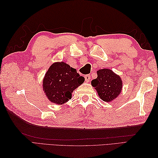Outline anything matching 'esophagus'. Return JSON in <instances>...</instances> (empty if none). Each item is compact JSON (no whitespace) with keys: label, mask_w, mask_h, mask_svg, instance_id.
<instances>
[{"label":"esophagus","mask_w":158,"mask_h":158,"mask_svg":"<svg viewBox=\"0 0 158 158\" xmlns=\"http://www.w3.org/2000/svg\"><path fill=\"white\" fill-rule=\"evenodd\" d=\"M84 77H85V80L86 82H89L90 81V79H91L89 75H85Z\"/></svg>","instance_id":"1"}]
</instances>
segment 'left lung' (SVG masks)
I'll return each mask as SVG.
<instances>
[{"label": "left lung", "instance_id": "obj_1", "mask_svg": "<svg viewBox=\"0 0 158 158\" xmlns=\"http://www.w3.org/2000/svg\"><path fill=\"white\" fill-rule=\"evenodd\" d=\"M97 75V78L91 82L92 85L103 101H113L122 92L123 83L120 76L108 69L98 70Z\"/></svg>", "mask_w": 158, "mask_h": 158}]
</instances>
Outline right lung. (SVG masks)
I'll return each mask as SVG.
<instances>
[{
    "label": "right lung",
    "instance_id": "right-lung-1",
    "mask_svg": "<svg viewBox=\"0 0 158 158\" xmlns=\"http://www.w3.org/2000/svg\"><path fill=\"white\" fill-rule=\"evenodd\" d=\"M85 78L64 62L53 63L43 80V89L47 98L56 105L71 99L72 93L84 82Z\"/></svg>",
    "mask_w": 158,
    "mask_h": 158
}]
</instances>
